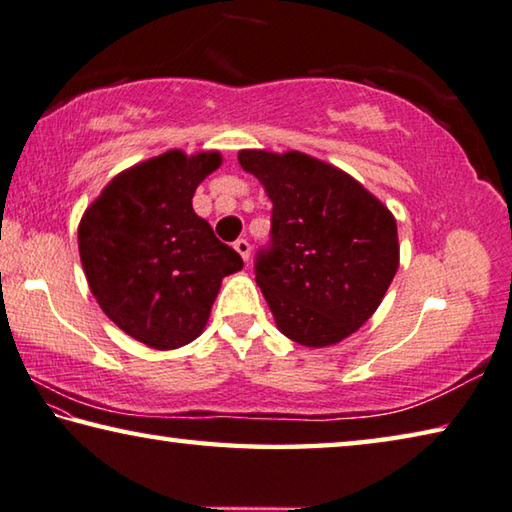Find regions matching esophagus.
Segmentation results:
<instances>
[{
    "label": "esophagus",
    "instance_id": "34e87169",
    "mask_svg": "<svg viewBox=\"0 0 512 512\" xmlns=\"http://www.w3.org/2000/svg\"><path fill=\"white\" fill-rule=\"evenodd\" d=\"M233 249L238 251V254L242 256V261H249V254H251V247H249V240L247 238H238L236 242H233Z\"/></svg>",
    "mask_w": 512,
    "mask_h": 512
}]
</instances>
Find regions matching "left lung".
Segmentation results:
<instances>
[{
  "mask_svg": "<svg viewBox=\"0 0 512 512\" xmlns=\"http://www.w3.org/2000/svg\"><path fill=\"white\" fill-rule=\"evenodd\" d=\"M272 200L256 283L281 333L324 348L362 328L398 272L393 213L344 170L303 152L240 150Z\"/></svg>",
  "mask_w": 512,
  "mask_h": 512,
  "instance_id": "1",
  "label": "left lung"
}]
</instances>
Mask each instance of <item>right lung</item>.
<instances>
[{
	"mask_svg": "<svg viewBox=\"0 0 512 512\" xmlns=\"http://www.w3.org/2000/svg\"><path fill=\"white\" fill-rule=\"evenodd\" d=\"M220 152L182 150L116 175L78 224L80 263L98 306L123 333L157 351L179 348L206 326L238 251L193 211L195 188Z\"/></svg>",
	"mask_w": 512,
	"mask_h": 512,
	"instance_id": "right-lung-1",
	"label": "right lung"
}]
</instances>
